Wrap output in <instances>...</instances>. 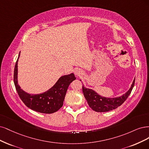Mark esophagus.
<instances>
[{
	"mask_svg": "<svg viewBox=\"0 0 149 149\" xmlns=\"http://www.w3.org/2000/svg\"><path fill=\"white\" fill-rule=\"evenodd\" d=\"M74 74L77 75V76H79L81 74H82V70H80V69H76L74 70Z\"/></svg>",
	"mask_w": 149,
	"mask_h": 149,
	"instance_id": "1",
	"label": "esophagus"
}]
</instances>
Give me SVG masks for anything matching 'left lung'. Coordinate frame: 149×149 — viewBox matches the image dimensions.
<instances>
[{
	"label": "left lung",
	"mask_w": 149,
	"mask_h": 149,
	"mask_svg": "<svg viewBox=\"0 0 149 149\" xmlns=\"http://www.w3.org/2000/svg\"><path fill=\"white\" fill-rule=\"evenodd\" d=\"M134 83H135V79H134L130 88L125 94L115 98L102 97L95 90L85 87L84 85L82 86V91L84 97L91 108L97 112H107L117 108L125 102L131 93Z\"/></svg>",
	"instance_id": "obj_1"
}]
</instances>
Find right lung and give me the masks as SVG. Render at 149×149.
<instances>
[{
  "mask_svg": "<svg viewBox=\"0 0 149 149\" xmlns=\"http://www.w3.org/2000/svg\"><path fill=\"white\" fill-rule=\"evenodd\" d=\"M20 52L14 69L13 80L17 92L26 106L35 111L51 114L56 112L62 107L67 90L72 81L76 79L71 73L61 76L56 83L48 90L42 93L30 94L23 90L18 84V61Z\"/></svg>",
  "mask_w": 149,
  "mask_h": 149,
  "instance_id": "obj_1",
  "label": "right lung"
}]
</instances>
